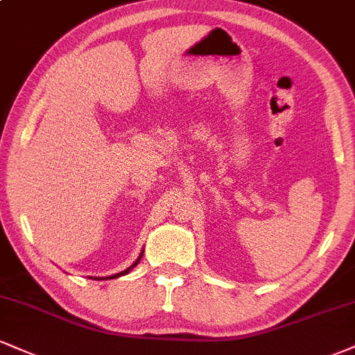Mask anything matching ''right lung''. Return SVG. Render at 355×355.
Wrapping results in <instances>:
<instances>
[{
	"instance_id": "obj_1",
	"label": "right lung",
	"mask_w": 355,
	"mask_h": 355,
	"mask_svg": "<svg viewBox=\"0 0 355 355\" xmlns=\"http://www.w3.org/2000/svg\"><path fill=\"white\" fill-rule=\"evenodd\" d=\"M142 256H144V250H142V253L139 254V258L135 259V263L132 264V266H129V268H127V270H123V271H121V272H117V275H112V276H107V277H92V276H89V277H91V279L102 281V279H115V277H121V276H123V275H129V272H130L132 270H134V268L137 266V264H139L140 259H142Z\"/></svg>"
}]
</instances>
